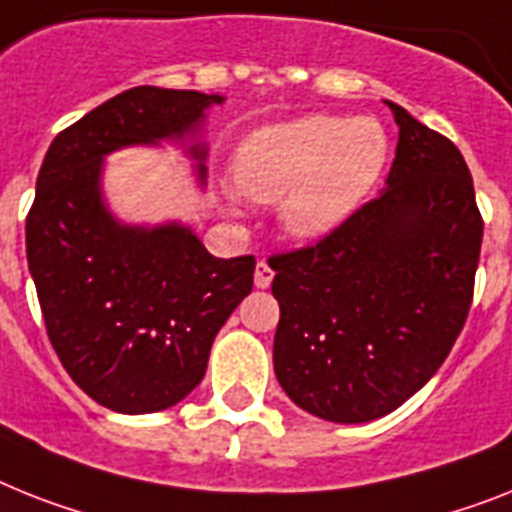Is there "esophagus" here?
<instances>
[{"label": "esophagus", "mask_w": 512, "mask_h": 512, "mask_svg": "<svg viewBox=\"0 0 512 512\" xmlns=\"http://www.w3.org/2000/svg\"><path fill=\"white\" fill-rule=\"evenodd\" d=\"M272 280H274V269L269 266V261L261 259L259 264H256V274H253V282H256V287H259V290H266V287L272 285Z\"/></svg>", "instance_id": "34e87169"}]
</instances>
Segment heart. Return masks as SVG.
I'll return each mask as SVG.
<instances>
[{
    "label": "heart",
    "mask_w": 512,
    "mask_h": 512,
    "mask_svg": "<svg viewBox=\"0 0 512 512\" xmlns=\"http://www.w3.org/2000/svg\"><path fill=\"white\" fill-rule=\"evenodd\" d=\"M390 135L374 117L303 114L253 130L235 149L232 180L253 201H280L293 238L340 227L382 180Z\"/></svg>",
    "instance_id": "1"
}]
</instances>
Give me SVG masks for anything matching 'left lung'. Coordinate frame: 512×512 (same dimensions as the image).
Here are the masks:
<instances>
[{
    "mask_svg": "<svg viewBox=\"0 0 512 512\" xmlns=\"http://www.w3.org/2000/svg\"><path fill=\"white\" fill-rule=\"evenodd\" d=\"M400 128L382 193L316 246L269 259L274 374L298 408L366 424L437 374L474 301L481 222L453 141L387 101Z\"/></svg>",
    "mask_w": 512,
    "mask_h": 512,
    "instance_id": "left-lung-1",
    "label": "left lung"
}]
</instances>
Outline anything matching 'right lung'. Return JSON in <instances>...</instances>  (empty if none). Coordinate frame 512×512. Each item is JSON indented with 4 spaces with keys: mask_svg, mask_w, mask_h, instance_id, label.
<instances>
[{
    "mask_svg": "<svg viewBox=\"0 0 512 512\" xmlns=\"http://www.w3.org/2000/svg\"><path fill=\"white\" fill-rule=\"evenodd\" d=\"M225 96L138 86L49 146L25 219L46 335L88 398L117 413L172 408L206 374L211 342L251 293L253 256L217 259L188 225H125L101 190L104 156L196 135ZM196 180L206 146L193 143Z\"/></svg>",
    "mask_w": 512,
    "mask_h": 512,
    "instance_id": "1",
    "label": "right lung"
}]
</instances>
